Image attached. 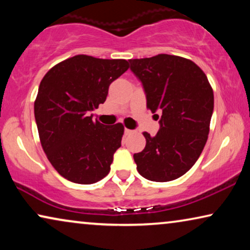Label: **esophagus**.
<instances>
[{
    "label": "esophagus",
    "instance_id": "1",
    "mask_svg": "<svg viewBox=\"0 0 250 250\" xmlns=\"http://www.w3.org/2000/svg\"><path fill=\"white\" fill-rule=\"evenodd\" d=\"M125 135H129V134H132V133H133V131H132V129H128V128H125Z\"/></svg>",
    "mask_w": 250,
    "mask_h": 250
}]
</instances>
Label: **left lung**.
<instances>
[{"label":"left lung","mask_w":250,"mask_h":250,"mask_svg":"<svg viewBox=\"0 0 250 250\" xmlns=\"http://www.w3.org/2000/svg\"><path fill=\"white\" fill-rule=\"evenodd\" d=\"M129 63L142 82L146 108L152 114L162 112L158 133L153 138L143 133L146 148L133 156L136 169L155 182L179 179L194 165L207 142L213 88L200 67L186 58L158 54Z\"/></svg>","instance_id":"8db88e82"}]
</instances>
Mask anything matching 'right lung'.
<instances>
[{
    "mask_svg": "<svg viewBox=\"0 0 250 250\" xmlns=\"http://www.w3.org/2000/svg\"><path fill=\"white\" fill-rule=\"evenodd\" d=\"M128 67L124 59L78 54L41 81L34 102L40 141L51 165L68 181L92 184L108 175L124 126L94 122L88 112L104 104L109 85Z\"/></svg>",
    "mask_w": 250,
    "mask_h": 250,
    "instance_id": "add662e5",
    "label": "right lung"
}]
</instances>
